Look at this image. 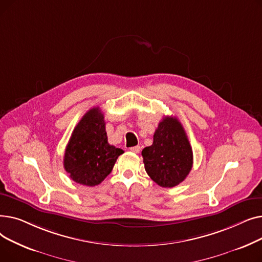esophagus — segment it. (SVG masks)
Here are the masks:
<instances>
[{"label":"esophagus","instance_id":"34e87169","mask_svg":"<svg viewBox=\"0 0 262 262\" xmlns=\"http://www.w3.org/2000/svg\"><path fill=\"white\" fill-rule=\"evenodd\" d=\"M130 150L133 153H136V154H138L139 152H140V146H133V147H130Z\"/></svg>","mask_w":262,"mask_h":262}]
</instances>
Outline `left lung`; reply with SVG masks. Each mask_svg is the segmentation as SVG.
I'll use <instances>...</instances> for the list:
<instances>
[{"instance_id":"1","label":"left lung","mask_w":262,"mask_h":262,"mask_svg":"<svg viewBox=\"0 0 262 262\" xmlns=\"http://www.w3.org/2000/svg\"><path fill=\"white\" fill-rule=\"evenodd\" d=\"M148 176L164 188L185 181L193 164V153L182 123L175 117H164L155 130L153 144L142 150Z\"/></svg>"}]
</instances>
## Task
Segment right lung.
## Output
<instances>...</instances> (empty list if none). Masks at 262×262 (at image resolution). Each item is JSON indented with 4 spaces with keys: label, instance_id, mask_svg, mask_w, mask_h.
<instances>
[{
    "label": "right lung",
    "instance_id": "right-lung-1",
    "mask_svg": "<svg viewBox=\"0 0 262 262\" xmlns=\"http://www.w3.org/2000/svg\"><path fill=\"white\" fill-rule=\"evenodd\" d=\"M123 149L110 145L104 115L93 107L75 126L66 147L63 167L72 180L84 186L101 184L112 172Z\"/></svg>",
    "mask_w": 262,
    "mask_h": 262
}]
</instances>
